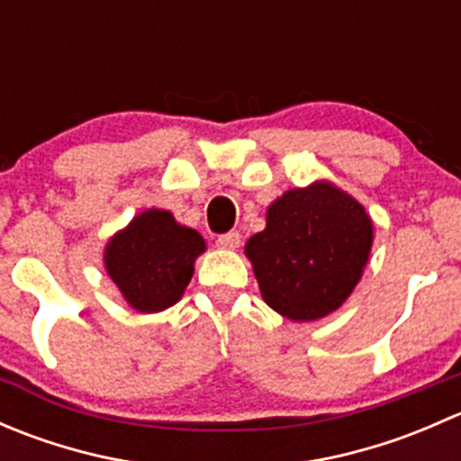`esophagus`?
Returning a JSON list of instances; mask_svg holds the SVG:
<instances>
[{
	"label": "esophagus",
	"mask_w": 461,
	"mask_h": 461,
	"mask_svg": "<svg viewBox=\"0 0 461 461\" xmlns=\"http://www.w3.org/2000/svg\"><path fill=\"white\" fill-rule=\"evenodd\" d=\"M216 245L221 249H239L240 248V234L239 231H227V234L218 236Z\"/></svg>",
	"instance_id": "34e87169"
}]
</instances>
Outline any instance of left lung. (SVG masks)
<instances>
[{
	"mask_svg": "<svg viewBox=\"0 0 461 461\" xmlns=\"http://www.w3.org/2000/svg\"><path fill=\"white\" fill-rule=\"evenodd\" d=\"M373 248V221L332 183L290 189L245 245L265 303L292 321L328 317L352 294Z\"/></svg>",
	"mask_w": 461,
	"mask_h": 461,
	"instance_id": "left-lung-1",
	"label": "left lung"
}]
</instances>
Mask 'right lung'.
I'll return each mask as SVG.
<instances>
[{
    "label": "right lung",
    "mask_w": 461,
    "mask_h": 461,
    "mask_svg": "<svg viewBox=\"0 0 461 461\" xmlns=\"http://www.w3.org/2000/svg\"><path fill=\"white\" fill-rule=\"evenodd\" d=\"M203 252L196 230L165 209H147L106 243L104 267L133 310L162 312L178 303Z\"/></svg>",
    "instance_id": "obj_1"
}]
</instances>
